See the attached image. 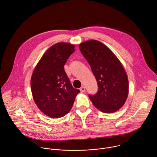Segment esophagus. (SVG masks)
I'll return each instance as SVG.
<instances>
[{
  "instance_id": "1",
  "label": "esophagus",
  "mask_w": 157,
  "mask_h": 157,
  "mask_svg": "<svg viewBox=\"0 0 157 157\" xmlns=\"http://www.w3.org/2000/svg\"><path fill=\"white\" fill-rule=\"evenodd\" d=\"M80 91H81V93H84L85 91V88L84 86H82L80 88Z\"/></svg>"
}]
</instances>
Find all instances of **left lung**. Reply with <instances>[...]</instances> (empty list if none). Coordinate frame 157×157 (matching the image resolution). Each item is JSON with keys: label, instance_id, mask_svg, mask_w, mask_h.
<instances>
[{"label": "left lung", "instance_id": "1", "mask_svg": "<svg viewBox=\"0 0 157 157\" xmlns=\"http://www.w3.org/2000/svg\"><path fill=\"white\" fill-rule=\"evenodd\" d=\"M79 48L96 78L98 91L89 98L93 105L106 113H115L125 103L129 91L123 64L113 51L96 40L84 41Z\"/></svg>", "mask_w": 157, "mask_h": 157}]
</instances>
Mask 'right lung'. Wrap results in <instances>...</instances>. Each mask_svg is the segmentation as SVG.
I'll return each instance as SVG.
<instances>
[{
	"label": "right lung",
	"instance_id": "1",
	"mask_svg": "<svg viewBox=\"0 0 157 157\" xmlns=\"http://www.w3.org/2000/svg\"><path fill=\"white\" fill-rule=\"evenodd\" d=\"M75 46L58 42L51 46L36 66L31 79L33 98L37 108L45 115L58 118L72 108L80 92L68 79L64 66L75 51Z\"/></svg>",
	"mask_w": 157,
	"mask_h": 157
}]
</instances>
